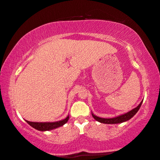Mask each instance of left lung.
Instances as JSON below:
<instances>
[{
    "label": "left lung",
    "instance_id": "8db88e82",
    "mask_svg": "<svg viewBox=\"0 0 160 160\" xmlns=\"http://www.w3.org/2000/svg\"><path fill=\"white\" fill-rule=\"evenodd\" d=\"M142 102L143 101H141V102L139 103L138 107L134 108V109H132L131 111L128 112L124 114H122V115L116 117V118H99V117L96 116L95 114H93V113H92V116H93V118L95 119L96 121H98V122H99L101 123H104V124H118V123H122L129 120L130 119H131L132 117L137 113V112L138 111L141 104H142Z\"/></svg>",
    "mask_w": 160,
    "mask_h": 160
}]
</instances>
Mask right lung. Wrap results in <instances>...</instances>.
Returning <instances> with one entry per match:
<instances>
[{
    "label": "right lung",
    "mask_w": 160,
    "mask_h": 160,
    "mask_svg": "<svg viewBox=\"0 0 160 160\" xmlns=\"http://www.w3.org/2000/svg\"><path fill=\"white\" fill-rule=\"evenodd\" d=\"M69 115L64 120L57 121V122H30V121L26 120V122L28 123L30 126L34 128L35 129L40 130V131H46V130H50L55 129L61 126L64 125L65 123L67 122L69 120Z\"/></svg>",
    "instance_id": "add662e5"
}]
</instances>
